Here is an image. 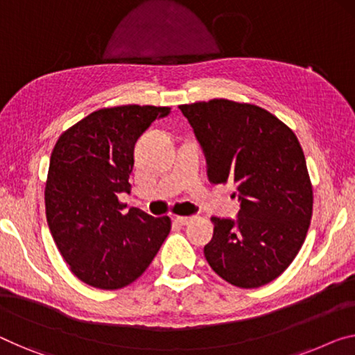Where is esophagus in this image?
<instances>
[{"instance_id": "1", "label": "esophagus", "mask_w": 355, "mask_h": 355, "mask_svg": "<svg viewBox=\"0 0 355 355\" xmlns=\"http://www.w3.org/2000/svg\"><path fill=\"white\" fill-rule=\"evenodd\" d=\"M191 221H193V216H175V223L177 225L184 226V225L191 223Z\"/></svg>"}]
</instances>
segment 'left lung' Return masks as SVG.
<instances>
[{"label":"left lung","mask_w":355,"mask_h":355,"mask_svg":"<svg viewBox=\"0 0 355 355\" xmlns=\"http://www.w3.org/2000/svg\"><path fill=\"white\" fill-rule=\"evenodd\" d=\"M207 157L211 183H234L239 218L214 216L205 260L226 282L258 288L287 269L313 216L303 148L287 124L261 107L214 98L178 107Z\"/></svg>","instance_id":"8db88e82"}]
</instances>
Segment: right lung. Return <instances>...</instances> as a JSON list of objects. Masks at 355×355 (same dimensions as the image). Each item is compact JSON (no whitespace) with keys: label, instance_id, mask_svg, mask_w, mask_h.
Segmentation results:
<instances>
[{"label":"right lung","instance_id":"add662e5","mask_svg":"<svg viewBox=\"0 0 355 355\" xmlns=\"http://www.w3.org/2000/svg\"><path fill=\"white\" fill-rule=\"evenodd\" d=\"M168 107L121 105L102 108L59 137L44 188L47 226L70 271L100 290H118L150 266L168 236V216L132 207L118 194L130 191L134 146Z\"/></svg>","mask_w":355,"mask_h":355}]
</instances>
